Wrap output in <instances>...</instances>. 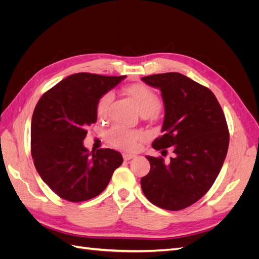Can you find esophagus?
<instances>
[{
  "instance_id": "34e87169",
  "label": "esophagus",
  "mask_w": 259,
  "mask_h": 259,
  "mask_svg": "<svg viewBox=\"0 0 259 259\" xmlns=\"http://www.w3.org/2000/svg\"><path fill=\"white\" fill-rule=\"evenodd\" d=\"M134 154H130V153H123V159L125 160V161H128V160H131V159H133L134 158Z\"/></svg>"
}]
</instances>
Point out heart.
<instances>
[{
	"label": "heart",
	"instance_id": "1",
	"mask_svg": "<svg viewBox=\"0 0 259 259\" xmlns=\"http://www.w3.org/2000/svg\"><path fill=\"white\" fill-rule=\"evenodd\" d=\"M127 95L134 101L139 112L142 114H152L160 107V99L158 95L148 86L144 84H132L125 89ZM113 100L112 92H107L101 96L97 103V114L104 117L108 114L109 108ZM107 139L112 146L124 149V150H134L137 140L142 134L137 131H131L120 125L113 126L107 132Z\"/></svg>",
	"mask_w": 259,
	"mask_h": 259
}]
</instances>
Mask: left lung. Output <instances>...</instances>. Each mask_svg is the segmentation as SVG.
Returning <instances> with one entry per match:
<instances>
[{
  "instance_id": "left-lung-1",
  "label": "left lung",
  "mask_w": 259,
  "mask_h": 259,
  "mask_svg": "<svg viewBox=\"0 0 259 259\" xmlns=\"http://www.w3.org/2000/svg\"><path fill=\"white\" fill-rule=\"evenodd\" d=\"M142 80L161 91L165 109L163 134L152 147H173L174 156L169 163L147 156L150 171L140 185L152 204L184 209L210 189L221 171L229 146L228 125L213 92L188 76L168 72Z\"/></svg>"
}]
</instances>
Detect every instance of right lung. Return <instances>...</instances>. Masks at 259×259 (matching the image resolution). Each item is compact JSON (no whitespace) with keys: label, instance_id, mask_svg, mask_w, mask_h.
<instances>
[{"label":"right lung","instance_id":"1","mask_svg":"<svg viewBox=\"0 0 259 259\" xmlns=\"http://www.w3.org/2000/svg\"><path fill=\"white\" fill-rule=\"evenodd\" d=\"M125 79L75 73L57 83L37 101L31 121V155L43 182L61 199L82 202L103 192L122 154L112 149L90 152L86 127L97 121V103Z\"/></svg>","mask_w":259,"mask_h":259}]
</instances>
